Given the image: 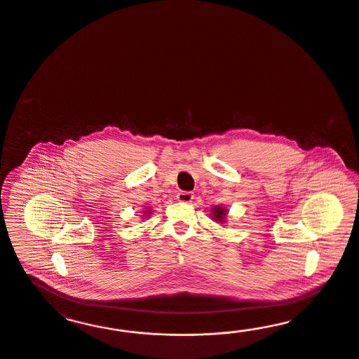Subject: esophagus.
<instances>
[{
  "instance_id": "esophagus-1",
  "label": "esophagus",
  "mask_w": 359,
  "mask_h": 359,
  "mask_svg": "<svg viewBox=\"0 0 359 359\" xmlns=\"http://www.w3.org/2000/svg\"><path fill=\"white\" fill-rule=\"evenodd\" d=\"M176 198L182 203H191L194 200V194L192 192H179Z\"/></svg>"
}]
</instances>
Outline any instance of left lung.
I'll use <instances>...</instances> for the list:
<instances>
[{"label":"left lung","mask_w":359,"mask_h":359,"mask_svg":"<svg viewBox=\"0 0 359 359\" xmlns=\"http://www.w3.org/2000/svg\"><path fill=\"white\" fill-rule=\"evenodd\" d=\"M229 210L225 207L221 205H215L210 209V215L212 218L218 222V224H225L226 222V217H228Z\"/></svg>","instance_id":"left-lung-1"}]
</instances>
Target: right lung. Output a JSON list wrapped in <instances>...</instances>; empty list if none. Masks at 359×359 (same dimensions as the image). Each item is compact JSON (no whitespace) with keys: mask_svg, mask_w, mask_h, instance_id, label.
<instances>
[{"mask_svg":"<svg viewBox=\"0 0 359 359\" xmlns=\"http://www.w3.org/2000/svg\"><path fill=\"white\" fill-rule=\"evenodd\" d=\"M141 217H143V219H147V217H150L152 215V208L146 207L144 208V210L142 209Z\"/></svg>","mask_w":359,"mask_h":359,"instance_id":"add662e5","label":"right lung"}]
</instances>
